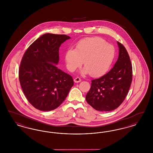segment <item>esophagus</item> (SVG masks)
Masks as SVG:
<instances>
[{
  "label": "esophagus",
  "mask_w": 153,
  "mask_h": 153,
  "mask_svg": "<svg viewBox=\"0 0 153 153\" xmlns=\"http://www.w3.org/2000/svg\"><path fill=\"white\" fill-rule=\"evenodd\" d=\"M81 81V79L79 78V77H76L74 79V82H76V83H77V82H79Z\"/></svg>",
  "instance_id": "obj_1"
}]
</instances>
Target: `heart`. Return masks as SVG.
Returning <instances> with one entry per match:
<instances>
[{
  "mask_svg": "<svg viewBox=\"0 0 153 153\" xmlns=\"http://www.w3.org/2000/svg\"><path fill=\"white\" fill-rule=\"evenodd\" d=\"M115 56L114 46L99 37L87 38L80 40L76 49L69 48L65 56L66 65L70 72H74L84 61L83 74L90 73L97 77L106 73Z\"/></svg>",
  "mask_w": 153,
  "mask_h": 153,
  "instance_id": "obj_1",
  "label": "heart"
}]
</instances>
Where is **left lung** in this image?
Wrapping results in <instances>:
<instances>
[{
  "instance_id": "left-lung-1",
  "label": "left lung",
  "mask_w": 153,
  "mask_h": 153,
  "mask_svg": "<svg viewBox=\"0 0 153 153\" xmlns=\"http://www.w3.org/2000/svg\"><path fill=\"white\" fill-rule=\"evenodd\" d=\"M119 57L114 67L101 77L92 80L86 95L88 103L94 109L108 112L123 102L131 85L132 71L129 55L122 44L117 42Z\"/></svg>"
}]
</instances>
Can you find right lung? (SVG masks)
<instances>
[{
    "label": "right lung",
    "mask_w": 153,
    "mask_h": 153,
    "mask_svg": "<svg viewBox=\"0 0 153 153\" xmlns=\"http://www.w3.org/2000/svg\"><path fill=\"white\" fill-rule=\"evenodd\" d=\"M70 36L46 33L25 53L19 69L23 92L36 109L49 111L65 100L74 84L72 77L57 67L59 48Z\"/></svg>",
    "instance_id": "obj_1"
}]
</instances>
